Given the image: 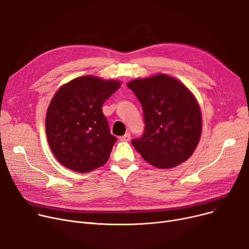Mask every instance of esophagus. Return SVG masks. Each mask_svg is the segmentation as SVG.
<instances>
[{"label": "esophagus", "instance_id": "esophagus-1", "mask_svg": "<svg viewBox=\"0 0 249 249\" xmlns=\"http://www.w3.org/2000/svg\"><path fill=\"white\" fill-rule=\"evenodd\" d=\"M120 140H121L122 142H128L129 140H131V134H129V133H126L125 135H124V136L120 137Z\"/></svg>", "mask_w": 249, "mask_h": 249}]
</instances>
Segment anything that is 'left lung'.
<instances>
[{
  "label": "left lung",
  "instance_id": "1",
  "mask_svg": "<svg viewBox=\"0 0 249 249\" xmlns=\"http://www.w3.org/2000/svg\"><path fill=\"white\" fill-rule=\"evenodd\" d=\"M143 108L145 129L133 146L157 168H172L192 156L202 133L198 104L183 84L167 75L129 82Z\"/></svg>",
  "mask_w": 249,
  "mask_h": 249
}]
</instances>
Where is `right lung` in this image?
Wrapping results in <instances>:
<instances>
[{
  "label": "right lung",
  "mask_w": 249,
  "mask_h": 249,
  "mask_svg": "<svg viewBox=\"0 0 249 249\" xmlns=\"http://www.w3.org/2000/svg\"><path fill=\"white\" fill-rule=\"evenodd\" d=\"M120 87L118 81L84 76L54 94L45 129L53 155L64 166L84 173L108 160L117 139L110 134L102 105Z\"/></svg>",
  "instance_id": "right-lung-1"
}]
</instances>
